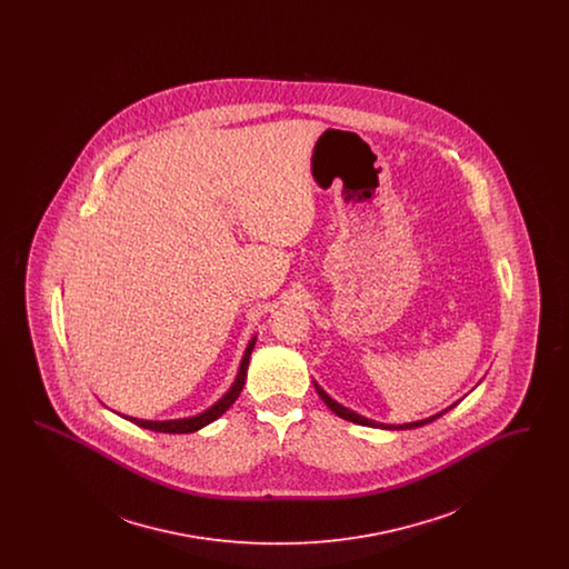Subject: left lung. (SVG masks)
Here are the masks:
<instances>
[{
  "instance_id": "left-lung-1",
  "label": "left lung",
  "mask_w": 569,
  "mask_h": 569,
  "mask_svg": "<svg viewBox=\"0 0 569 569\" xmlns=\"http://www.w3.org/2000/svg\"><path fill=\"white\" fill-rule=\"evenodd\" d=\"M316 390H318V395L322 397V401H325L326 406L330 407L339 418H343V420H350V422H356V425H362V427H378V429H416V427H425V425H429V422H433L437 420L439 416H443L448 409H452V407H448V409H443V411H439V413H435L431 418H427V420H418V422H409V425H399V427H395V425H379V422H373V420H369V418H365V416H360V413H356L352 409H348V407L339 406L337 401H332L328 395H326L325 390L316 383Z\"/></svg>"
}]
</instances>
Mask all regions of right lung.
Returning <instances> with one entry per match:
<instances>
[{
    "label": "right lung",
    "instance_id": "add662e5",
    "mask_svg": "<svg viewBox=\"0 0 569 569\" xmlns=\"http://www.w3.org/2000/svg\"><path fill=\"white\" fill-rule=\"evenodd\" d=\"M253 346H256V337L249 341V346H247V350H244L243 360H241V369H239V376L234 379L232 388L217 401L216 406L204 409V411L198 413V416L181 418V420H162V422L138 420V418H128V420L134 422L138 427H142V429L156 431V433H193V431H198V429L211 425L223 411H228V407L232 406V403L239 399V395H241V390H243L244 378H247V365H249V356H251Z\"/></svg>",
    "mask_w": 569,
    "mask_h": 569
}]
</instances>
